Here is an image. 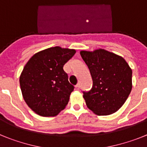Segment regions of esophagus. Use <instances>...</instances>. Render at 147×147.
Returning <instances> with one entry per match:
<instances>
[{
  "label": "esophagus",
  "instance_id": "esophagus-1",
  "mask_svg": "<svg viewBox=\"0 0 147 147\" xmlns=\"http://www.w3.org/2000/svg\"><path fill=\"white\" fill-rule=\"evenodd\" d=\"M75 88H76V90H80V85H79V84H77V85L75 86Z\"/></svg>",
  "mask_w": 147,
  "mask_h": 147
}]
</instances>
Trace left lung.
<instances>
[{"label":"left lung","instance_id":"obj_1","mask_svg":"<svg viewBox=\"0 0 147 147\" xmlns=\"http://www.w3.org/2000/svg\"><path fill=\"white\" fill-rule=\"evenodd\" d=\"M90 70L93 86L83 91L88 108L98 115L116 112L132 90V70L125 59L104 49L80 52Z\"/></svg>","mask_w":147,"mask_h":147}]
</instances>
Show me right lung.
<instances>
[{
  "mask_svg": "<svg viewBox=\"0 0 147 147\" xmlns=\"http://www.w3.org/2000/svg\"><path fill=\"white\" fill-rule=\"evenodd\" d=\"M76 53L59 46L35 54L20 77L22 94L28 107L41 116H55L65 109L74 87L63 66Z\"/></svg>",
  "mask_w": 147,
  "mask_h": 147,
  "instance_id": "obj_1",
  "label": "right lung"
}]
</instances>
